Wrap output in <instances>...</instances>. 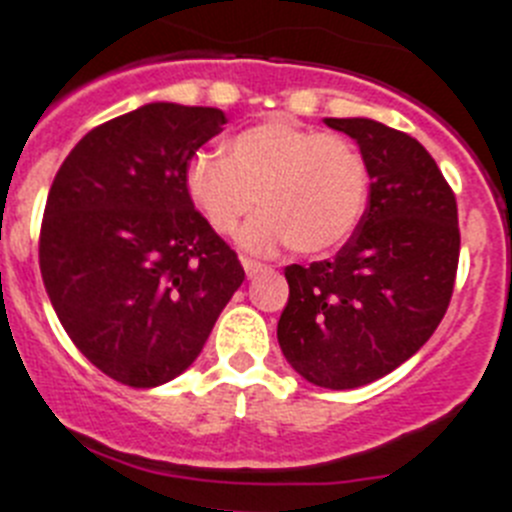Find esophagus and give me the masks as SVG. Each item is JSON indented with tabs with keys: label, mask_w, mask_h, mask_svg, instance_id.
Returning <instances> with one entry per match:
<instances>
[{
	"label": "esophagus",
	"mask_w": 512,
	"mask_h": 512,
	"mask_svg": "<svg viewBox=\"0 0 512 512\" xmlns=\"http://www.w3.org/2000/svg\"><path fill=\"white\" fill-rule=\"evenodd\" d=\"M242 265H244V273L250 275V278H255V275H260L268 270V265H262L260 260H252V257H242Z\"/></svg>",
	"instance_id": "obj_1"
}]
</instances>
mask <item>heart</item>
<instances>
[{
    "instance_id": "heart-1",
    "label": "heart",
    "mask_w": 512,
    "mask_h": 512,
    "mask_svg": "<svg viewBox=\"0 0 512 512\" xmlns=\"http://www.w3.org/2000/svg\"><path fill=\"white\" fill-rule=\"evenodd\" d=\"M185 188L208 226L224 237L260 201L262 213L244 231L250 250L288 244L299 255H322L361 224L368 170L358 146L345 136L270 118L237 133L226 144V159L195 154Z\"/></svg>"
}]
</instances>
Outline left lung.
Returning a JSON list of instances; mask_svg holds the SVG:
<instances>
[{
	"label": "left lung",
	"instance_id": "8db88e82",
	"mask_svg": "<svg viewBox=\"0 0 512 512\" xmlns=\"http://www.w3.org/2000/svg\"><path fill=\"white\" fill-rule=\"evenodd\" d=\"M324 123L361 146L368 206L332 260L286 268L278 342L306 381L355 389L402 366L441 324L459 270V208L410 133L368 118Z\"/></svg>",
	"mask_w": 512,
	"mask_h": 512
}]
</instances>
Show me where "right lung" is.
<instances>
[{"mask_svg":"<svg viewBox=\"0 0 512 512\" xmlns=\"http://www.w3.org/2000/svg\"><path fill=\"white\" fill-rule=\"evenodd\" d=\"M224 123L216 108L151 102L92 128L48 190V299L79 353L133 389L180 376L244 281L185 188L190 159Z\"/></svg>","mask_w":512,"mask_h":512,"instance_id":"right-lung-1","label":"right lung"}]
</instances>
